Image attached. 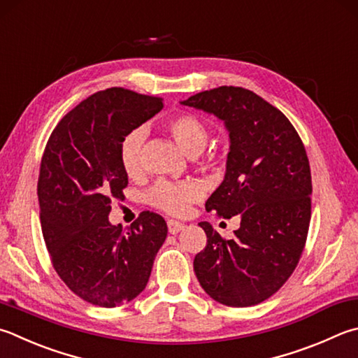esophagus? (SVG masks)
Returning a JSON list of instances; mask_svg holds the SVG:
<instances>
[{
    "instance_id": "esophagus-1",
    "label": "esophagus",
    "mask_w": 358,
    "mask_h": 358,
    "mask_svg": "<svg viewBox=\"0 0 358 358\" xmlns=\"http://www.w3.org/2000/svg\"><path fill=\"white\" fill-rule=\"evenodd\" d=\"M166 224H168V232L173 234V235L178 234L179 231H182V229L185 227L184 224H182V222H179V221H176V220H168Z\"/></svg>"
}]
</instances>
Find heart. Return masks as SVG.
Segmentation results:
<instances>
[{
    "label": "heart",
    "instance_id": "b5f03b06",
    "mask_svg": "<svg viewBox=\"0 0 358 358\" xmlns=\"http://www.w3.org/2000/svg\"><path fill=\"white\" fill-rule=\"evenodd\" d=\"M166 132L188 156H196L201 165L215 168L221 165L222 157L217 152H202L208 140V127L199 117L188 112H180L164 121ZM146 140L143 127H136L126 134L120 143V164L129 178L140 173V159ZM204 194V187L198 180H159L146 196L148 204L159 210L180 217L185 215L194 201Z\"/></svg>",
    "mask_w": 358,
    "mask_h": 358
}]
</instances>
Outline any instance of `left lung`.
<instances>
[{
    "label": "left lung",
    "mask_w": 358,
    "mask_h": 358,
    "mask_svg": "<svg viewBox=\"0 0 358 358\" xmlns=\"http://www.w3.org/2000/svg\"><path fill=\"white\" fill-rule=\"evenodd\" d=\"M182 104L224 121L231 138L226 174L206 208L241 218L232 240L199 222L207 245L194 255V273L221 304H260L288 280L306 246L312 174L304 143L278 107L241 87L201 92Z\"/></svg>",
    "instance_id": "1"
}]
</instances>
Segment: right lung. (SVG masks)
<instances>
[{
    "instance_id": "1",
    "label": "right lung",
    "mask_w": 358,
    "mask_h": 358,
    "mask_svg": "<svg viewBox=\"0 0 358 358\" xmlns=\"http://www.w3.org/2000/svg\"><path fill=\"white\" fill-rule=\"evenodd\" d=\"M164 99L112 87L84 99L54 127L40 164V222L50 259L74 294L112 308L143 292L166 238V222L141 212L129 229L109 222L127 174L120 143Z\"/></svg>"
}]
</instances>
